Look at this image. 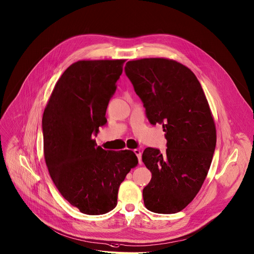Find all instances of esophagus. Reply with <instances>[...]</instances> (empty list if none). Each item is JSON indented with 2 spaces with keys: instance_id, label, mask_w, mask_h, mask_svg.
Listing matches in <instances>:
<instances>
[{
  "instance_id": "esophagus-1",
  "label": "esophagus",
  "mask_w": 254,
  "mask_h": 254,
  "mask_svg": "<svg viewBox=\"0 0 254 254\" xmlns=\"http://www.w3.org/2000/svg\"><path fill=\"white\" fill-rule=\"evenodd\" d=\"M133 152H134V154H135V155L137 156L139 164H141V151L138 150V148H135V150H133Z\"/></svg>"
}]
</instances>
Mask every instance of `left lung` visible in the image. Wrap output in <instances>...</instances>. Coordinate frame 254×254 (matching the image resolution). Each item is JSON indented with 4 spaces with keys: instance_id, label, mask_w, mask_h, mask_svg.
<instances>
[{
    "instance_id": "1",
    "label": "left lung",
    "mask_w": 254,
    "mask_h": 254,
    "mask_svg": "<svg viewBox=\"0 0 254 254\" xmlns=\"http://www.w3.org/2000/svg\"><path fill=\"white\" fill-rule=\"evenodd\" d=\"M125 72L148 121L161 124L167 139L165 154L153 147L142 154L152 172L142 190L144 206L156 213L180 212L196 197L211 165L216 129L209 104L195 73L175 61H131Z\"/></svg>"
}]
</instances>
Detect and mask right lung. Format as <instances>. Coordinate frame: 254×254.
<instances>
[{
    "mask_svg": "<svg viewBox=\"0 0 254 254\" xmlns=\"http://www.w3.org/2000/svg\"><path fill=\"white\" fill-rule=\"evenodd\" d=\"M124 63L72 64L55 84L43 115L44 156L52 181L70 205L88 215L114 209L120 185L138 164L132 151H106L92 139L107 124Z\"/></svg>",
    "mask_w": 254,
    "mask_h": 254,
    "instance_id": "right-lung-1",
    "label": "right lung"
}]
</instances>
